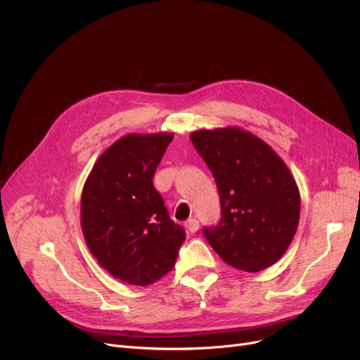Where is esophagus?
Returning <instances> with one entry per match:
<instances>
[{"mask_svg":"<svg viewBox=\"0 0 360 360\" xmlns=\"http://www.w3.org/2000/svg\"><path fill=\"white\" fill-rule=\"evenodd\" d=\"M184 227L187 229V231L193 234V233H196V231H198V229H199V221H198L196 218L187 219V221L184 222Z\"/></svg>","mask_w":360,"mask_h":360,"instance_id":"1","label":"esophagus"}]
</instances>
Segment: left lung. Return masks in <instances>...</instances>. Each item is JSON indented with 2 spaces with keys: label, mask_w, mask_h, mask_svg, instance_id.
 Instances as JSON below:
<instances>
[{
  "label": "left lung",
  "mask_w": 360,
  "mask_h": 360,
  "mask_svg": "<svg viewBox=\"0 0 360 360\" xmlns=\"http://www.w3.org/2000/svg\"><path fill=\"white\" fill-rule=\"evenodd\" d=\"M191 141L215 179L221 219L202 231L233 268L258 272L276 264L299 226L300 195L284 161L237 127L199 130Z\"/></svg>",
  "instance_id": "8db88e82"
}]
</instances>
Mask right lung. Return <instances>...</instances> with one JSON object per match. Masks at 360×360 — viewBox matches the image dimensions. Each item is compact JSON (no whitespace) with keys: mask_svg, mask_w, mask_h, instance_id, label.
<instances>
[{"mask_svg":"<svg viewBox=\"0 0 360 360\" xmlns=\"http://www.w3.org/2000/svg\"><path fill=\"white\" fill-rule=\"evenodd\" d=\"M173 138L123 136L98 158L83 186L84 240L102 268L131 285H149L173 269L186 238L152 183Z\"/></svg>","mask_w":360,"mask_h":360,"instance_id":"obj_1","label":"right lung"}]
</instances>
